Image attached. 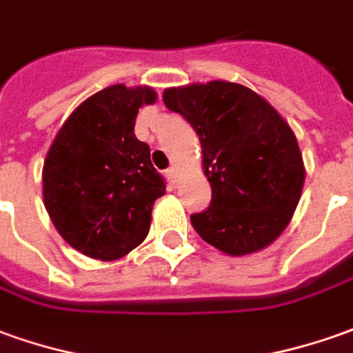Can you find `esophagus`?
<instances>
[{
  "instance_id": "34e87169",
  "label": "esophagus",
  "mask_w": 353,
  "mask_h": 353,
  "mask_svg": "<svg viewBox=\"0 0 353 353\" xmlns=\"http://www.w3.org/2000/svg\"><path fill=\"white\" fill-rule=\"evenodd\" d=\"M167 176H169V181L176 182V169L171 167V169H167Z\"/></svg>"
}]
</instances>
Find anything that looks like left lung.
I'll return each mask as SVG.
<instances>
[{
	"mask_svg": "<svg viewBox=\"0 0 353 353\" xmlns=\"http://www.w3.org/2000/svg\"><path fill=\"white\" fill-rule=\"evenodd\" d=\"M163 101L200 136L211 205L190 217L208 244L248 255L283 234L302 196L305 167L290 125L267 99L236 82L167 88Z\"/></svg>",
	"mask_w": 353,
	"mask_h": 353,
	"instance_id": "8db88e82",
	"label": "left lung"
}]
</instances>
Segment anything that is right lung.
I'll return each mask as SVG.
<instances>
[{
    "label": "right lung",
    "mask_w": 353,
    "mask_h": 353,
    "mask_svg": "<svg viewBox=\"0 0 353 353\" xmlns=\"http://www.w3.org/2000/svg\"><path fill=\"white\" fill-rule=\"evenodd\" d=\"M157 99L150 86L115 84L82 101L46 155L43 205L63 240L80 254L115 261L144 242L165 181L150 145L134 136L138 109Z\"/></svg>",
    "instance_id": "add662e5"
}]
</instances>
